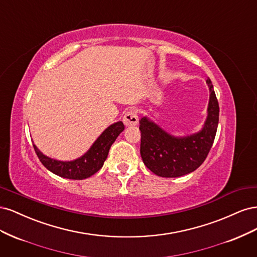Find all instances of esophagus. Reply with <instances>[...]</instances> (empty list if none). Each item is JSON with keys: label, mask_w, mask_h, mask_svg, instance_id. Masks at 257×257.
<instances>
[{"label": "esophagus", "mask_w": 257, "mask_h": 257, "mask_svg": "<svg viewBox=\"0 0 257 257\" xmlns=\"http://www.w3.org/2000/svg\"><path fill=\"white\" fill-rule=\"evenodd\" d=\"M123 123L126 126H134L138 124V115L135 109H128L123 116Z\"/></svg>", "instance_id": "obj_1"}]
</instances>
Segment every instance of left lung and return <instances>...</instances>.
I'll list each match as a JSON object with an SVG mask.
<instances>
[{
    "mask_svg": "<svg viewBox=\"0 0 257 257\" xmlns=\"http://www.w3.org/2000/svg\"><path fill=\"white\" fill-rule=\"evenodd\" d=\"M206 82L210 90L208 118L199 133L176 138L147 118L139 121L141 155L153 174L164 178L181 177L194 172L206 160L214 142L220 111L212 82L209 78Z\"/></svg>",
    "mask_w": 257,
    "mask_h": 257,
    "instance_id": "left-lung-1",
    "label": "left lung"
}]
</instances>
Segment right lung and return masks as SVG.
I'll use <instances>...</instances> for the list:
<instances>
[{"instance_id":"right-lung-1","label":"right lung","mask_w":257,"mask_h":257,"mask_svg":"<svg viewBox=\"0 0 257 257\" xmlns=\"http://www.w3.org/2000/svg\"><path fill=\"white\" fill-rule=\"evenodd\" d=\"M123 130L124 124L121 121L113 123L112 125L103 132V134L96 139V142L93 144L87 153L72 162L52 160L44 155L35 145H33V147L42 164L51 173L67 179L82 180V179L94 175L103 167L111 145Z\"/></svg>"}]
</instances>
